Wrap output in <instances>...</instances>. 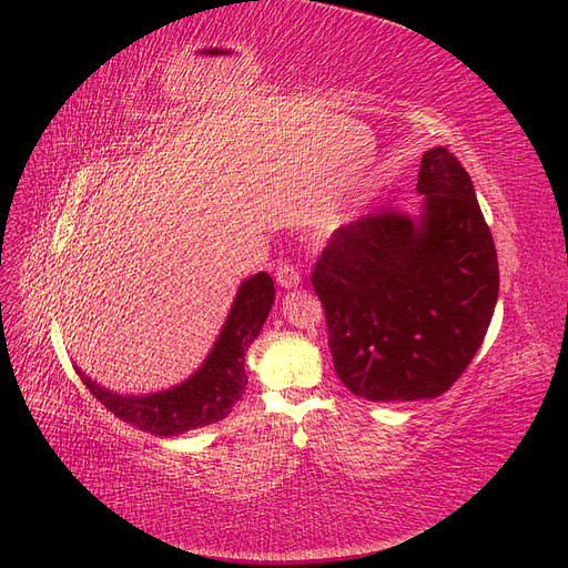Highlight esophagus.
<instances>
[{
  "mask_svg": "<svg viewBox=\"0 0 568 568\" xmlns=\"http://www.w3.org/2000/svg\"><path fill=\"white\" fill-rule=\"evenodd\" d=\"M275 280L282 288H295L300 282H303V277H300V273L291 263H280V268L275 271Z\"/></svg>",
  "mask_w": 568,
  "mask_h": 568,
  "instance_id": "34e87169",
  "label": "esophagus"
}]
</instances>
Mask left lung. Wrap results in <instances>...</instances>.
Returning a JSON list of instances; mask_svg holds the SVG:
<instances>
[{
  "label": "left lung",
  "instance_id": "1",
  "mask_svg": "<svg viewBox=\"0 0 568 568\" xmlns=\"http://www.w3.org/2000/svg\"><path fill=\"white\" fill-rule=\"evenodd\" d=\"M424 213L381 209L339 226L312 273L342 383L369 402L447 392L488 332L497 252L473 181L454 153L422 155Z\"/></svg>",
  "mask_w": 568,
  "mask_h": 568
}]
</instances>
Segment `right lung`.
Returning a JSON list of instances; mask_svg holds the SVG:
<instances>
[{"label": "right lung", "instance_id": "1", "mask_svg": "<svg viewBox=\"0 0 568 568\" xmlns=\"http://www.w3.org/2000/svg\"><path fill=\"white\" fill-rule=\"evenodd\" d=\"M275 303V284L268 273H256L239 288L229 318L209 359L192 378L174 389L149 396H121L91 383L80 369L87 389L114 417L151 436H179L224 419L247 385L245 353L256 339Z\"/></svg>", "mask_w": 568, "mask_h": 568}]
</instances>
